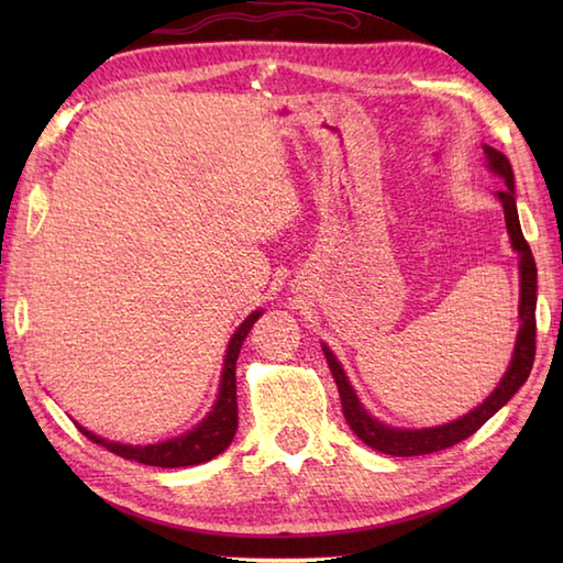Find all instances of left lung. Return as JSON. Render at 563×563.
Returning <instances> with one entry per match:
<instances>
[{
    "label": "left lung",
    "mask_w": 563,
    "mask_h": 563,
    "mask_svg": "<svg viewBox=\"0 0 563 563\" xmlns=\"http://www.w3.org/2000/svg\"><path fill=\"white\" fill-rule=\"evenodd\" d=\"M488 166L504 176L506 188L498 190V198L504 202L506 210V227L510 234L512 249L520 254V333L516 341V353H512V361L508 373L500 379V385L492 391L482 406H476L474 411L466 416L457 418V421L438 426V428H423V430H399V428H389L385 423L375 421L369 416L361 401H357L353 387L349 385V377H345L343 367L339 365L336 355H333L327 345H324V355L333 379H336V387L341 394V406H343V418L345 423L351 426L353 433L361 438L367 448H373L377 452L394 454V457H416V454H430L438 450H445L457 445L464 438L474 435L488 418H492L500 406L508 404V399L516 394L525 379L530 377V369L534 363V351H537V319H534V309H537V266H534V256L530 251V244L525 242L522 230H520V220H518V210H516V186H512V169L506 154H500L494 147H484Z\"/></svg>",
    "instance_id": "8db88e82"
}]
</instances>
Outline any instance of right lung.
<instances>
[{"label": "right lung", "mask_w": 563, "mask_h": 563, "mask_svg": "<svg viewBox=\"0 0 563 563\" xmlns=\"http://www.w3.org/2000/svg\"><path fill=\"white\" fill-rule=\"evenodd\" d=\"M261 317V312L249 314L244 319V324L236 329L232 336L230 345H227V355H224V367H222V382H220V397L210 416L202 421L198 428L190 430V433L159 442V445H121V442H109L99 435L89 433L87 428L77 426L84 435L89 440L99 442L106 450H111L113 454L123 460H135L140 464H150V466H190V464H200L208 462L212 457H218L220 452L230 448V442L236 433V357L239 351H242V343L246 339V333L254 327V321Z\"/></svg>", "instance_id": "obj_1"}]
</instances>
